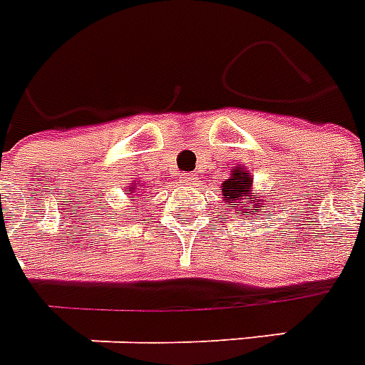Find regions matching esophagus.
<instances>
[{"instance_id": "34e87169", "label": "esophagus", "mask_w": 365, "mask_h": 365, "mask_svg": "<svg viewBox=\"0 0 365 365\" xmlns=\"http://www.w3.org/2000/svg\"><path fill=\"white\" fill-rule=\"evenodd\" d=\"M195 175L193 174H190V175H185V178H183V183H187V185H191V183H195Z\"/></svg>"}]
</instances>
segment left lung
Returning <instances> with one entry per match:
<instances>
[{"mask_svg":"<svg viewBox=\"0 0 365 365\" xmlns=\"http://www.w3.org/2000/svg\"><path fill=\"white\" fill-rule=\"evenodd\" d=\"M251 183H253V178L245 174V172H242L240 168H236L230 180H226V182L222 183L224 201H226V203H240L245 197H251V201L255 205L251 207L250 212L251 215H257L259 210H261V203H257V199L251 195ZM267 201H269V199H267Z\"/></svg>","mask_w":365,"mask_h":365,"instance_id":"obj_1","label":"left lung"}]
</instances>
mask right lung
Wrapping results in <instances>:
<instances>
[{
    "mask_svg": "<svg viewBox=\"0 0 365 365\" xmlns=\"http://www.w3.org/2000/svg\"><path fill=\"white\" fill-rule=\"evenodd\" d=\"M131 199H135V197H131Z\"/></svg>",
    "mask_w": 365,
    "mask_h": 365,
    "instance_id": "right-lung-1",
    "label": "right lung"
}]
</instances>
